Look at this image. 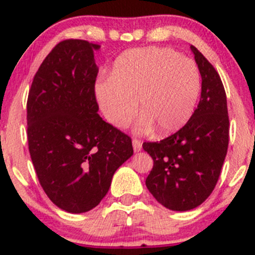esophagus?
Masks as SVG:
<instances>
[{
	"label": "esophagus",
	"instance_id": "1",
	"mask_svg": "<svg viewBox=\"0 0 255 255\" xmlns=\"http://www.w3.org/2000/svg\"><path fill=\"white\" fill-rule=\"evenodd\" d=\"M132 147H134V151L137 152L142 149V142L139 139H132Z\"/></svg>",
	"mask_w": 255,
	"mask_h": 255
}]
</instances>
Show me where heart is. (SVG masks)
I'll return each mask as SVG.
<instances>
[{"mask_svg": "<svg viewBox=\"0 0 255 255\" xmlns=\"http://www.w3.org/2000/svg\"><path fill=\"white\" fill-rule=\"evenodd\" d=\"M202 77L190 57L166 47L132 48L114 62L109 79L96 84V98L106 120L118 129L142 113L136 130L159 135L178 131L191 118Z\"/></svg>", "mask_w": 255, "mask_h": 255, "instance_id": "b5f03b06", "label": "heart"}]
</instances>
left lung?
Returning a JSON list of instances; mask_svg holds the SVG:
<instances>
[{"instance_id":"left-lung-1","label":"left lung","mask_w":255,"mask_h":255,"mask_svg":"<svg viewBox=\"0 0 255 255\" xmlns=\"http://www.w3.org/2000/svg\"><path fill=\"white\" fill-rule=\"evenodd\" d=\"M202 75V98L188 123L165 139L144 142L154 165L147 189L161 205L185 212L204 203L213 193L229 144L227 95L219 74L191 46Z\"/></svg>"}]
</instances>
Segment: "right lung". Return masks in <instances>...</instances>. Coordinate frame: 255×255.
Instances as JSON below:
<instances>
[{
  "mask_svg": "<svg viewBox=\"0 0 255 255\" xmlns=\"http://www.w3.org/2000/svg\"><path fill=\"white\" fill-rule=\"evenodd\" d=\"M100 45L57 43L38 67L27 99V141L38 181L51 202L85 213L108 194L131 137L103 120L95 95Z\"/></svg>",
  "mask_w": 255,
  "mask_h": 255,
  "instance_id": "1",
  "label": "right lung"
}]
</instances>
